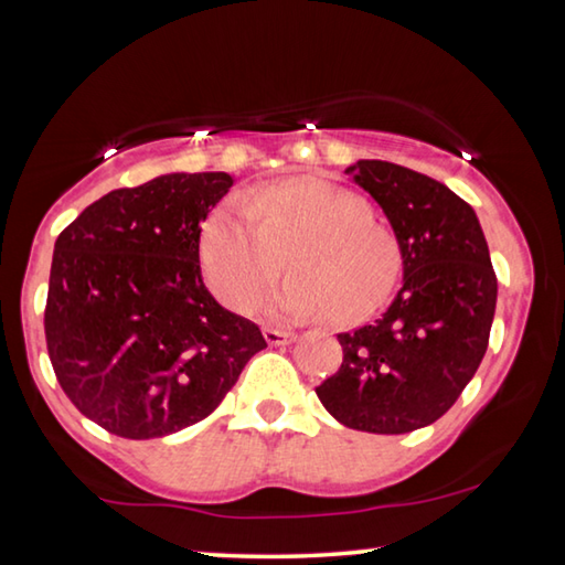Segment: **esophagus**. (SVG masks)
<instances>
[{"label": "esophagus", "instance_id": "1", "mask_svg": "<svg viewBox=\"0 0 565 565\" xmlns=\"http://www.w3.org/2000/svg\"><path fill=\"white\" fill-rule=\"evenodd\" d=\"M264 339L269 347H284V343H289L294 339L291 331H284V329H271V327H264Z\"/></svg>", "mask_w": 565, "mask_h": 565}]
</instances>
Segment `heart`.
<instances>
[{
  "instance_id": "obj_1",
  "label": "heart",
  "mask_w": 565,
  "mask_h": 565,
  "mask_svg": "<svg viewBox=\"0 0 565 565\" xmlns=\"http://www.w3.org/2000/svg\"><path fill=\"white\" fill-rule=\"evenodd\" d=\"M222 206L199 236L204 281L226 309L254 311L286 266L291 279L269 301L274 317L359 323L394 294L401 248L369 204L319 177H289Z\"/></svg>"
}]
</instances>
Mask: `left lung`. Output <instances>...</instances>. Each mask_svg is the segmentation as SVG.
Instances as JSON below:
<instances>
[{
    "mask_svg": "<svg viewBox=\"0 0 565 565\" xmlns=\"http://www.w3.org/2000/svg\"><path fill=\"white\" fill-rule=\"evenodd\" d=\"M347 174L384 209L404 286L381 319L339 333L343 361L317 396L356 431L408 434L441 418L473 379L499 284L476 212L441 181L379 159Z\"/></svg>",
    "mask_w": 565,
    "mask_h": 565,
    "instance_id": "left-lung-1",
    "label": "left lung"
}]
</instances>
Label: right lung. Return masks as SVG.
<instances>
[{"label": "right lung", "mask_w": 565, "mask_h": 565, "mask_svg": "<svg viewBox=\"0 0 565 565\" xmlns=\"http://www.w3.org/2000/svg\"><path fill=\"white\" fill-rule=\"evenodd\" d=\"M234 179L164 174L114 189L54 244L46 351L72 404L121 438H161L206 418L266 349L199 266L202 222Z\"/></svg>", "instance_id": "1"}]
</instances>
